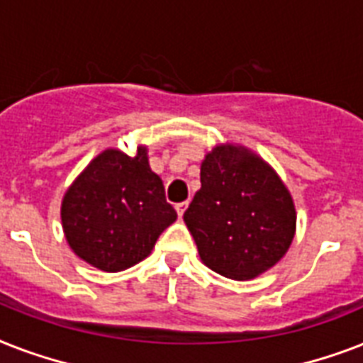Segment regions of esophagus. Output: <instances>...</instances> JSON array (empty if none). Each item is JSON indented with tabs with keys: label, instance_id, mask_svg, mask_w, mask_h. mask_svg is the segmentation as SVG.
Here are the masks:
<instances>
[{
	"label": "esophagus",
	"instance_id": "esophagus-1",
	"mask_svg": "<svg viewBox=\"0 0 363 363\" xmlns=\"http://www.w3.org/2000/svg\"><path fill=\"white\" fill-rule=\"evenodd\" d=\"M186 207H188V201H181V203L175 205L177 215H179V218H181V216L184 215V211H186Z\"/></svg>",
	"mask_w": 363,
	"mask_h": 363
}]
</instances>
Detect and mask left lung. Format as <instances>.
Here are the masks:
<instances>
[{
    "instance_id": "1",
    "label": "left lung",
    "mask_w": 363,
    "mask_h": 363,
    "mask_svg": "<svg viewBox=\"0 0 363 363\" xmlns=\"http://www.w3.org/2000/svg\"><path fill=\"white\" fill-rule=\"evenodd\" d=\"M184 222L207 267L247 281L286 254L296 233V209L264 160L245 147L218 145L201 164V188Z\"/></svg>"
}]
</instances>
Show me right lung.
Returning <instances> with one entry per match:
<instances>
[{"label": "right lung", "instance_id": "obj_1", "mask_svg": "<svg viewBox=\"0 0 363 363\" xmlns=\"http://www.w3.org/2000/svg\"><path fill=\"white\" fill-rule=\"evenodd\" d=\"M175 220L164 182L148 165L147 147L133 156L116 148L98 154L62 201V226L71 250L109 273L147 258L160 233Z\"/></svg>", "mask_w": 363, "mask_h": 363}]
</instances>
